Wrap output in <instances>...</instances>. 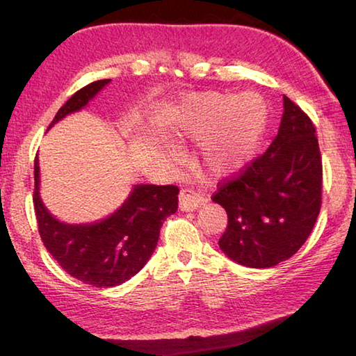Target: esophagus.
Masks as SVG:
<instances>
[{
    "label": "esophagus",
    "instance_id": "obj_1",
    "mask_svg": "<svg viewBox=\"0 0 356 356\" xmlns=\"http://www.w3.org/2000/svg\"><path fill=\"white\" fill-rule=\"evenodd\" d=\"M204 204V197L191 190H182L179 195V209L184 212H193Z\"/></svg>",
    "mask_w": 356,
    "mask_h": 356
}]
</instances>
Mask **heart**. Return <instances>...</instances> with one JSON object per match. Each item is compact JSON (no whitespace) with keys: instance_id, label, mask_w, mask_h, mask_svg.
I'll list each match as a JSON object with an SVG mask.
<instances>
[{"instance_id":"heart-1","label":"heart","mask_w":356,"mask_h":356,"mask_svg":"<svg viewBox=\"0 0 356 356\" xmlns=\"http://www.w3.org/2000/svg\"><path fill=\"white\" fill-rule=\"evenodd\" d=\"M179 136L200 141V160L210 176H232L250 163L267 127V106L252 92H207L184 106Z\"/></svg>"}]
</instances>
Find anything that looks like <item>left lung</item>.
Masks as SVG:
<instances>
[{
	"label": "left lung",
	"instance_id": "obj_1",
	"mask_svg": "<svg viewBox=\"0 0 356 356\" xmlns=\"http://www.w3.org/2000/svg\"><path fill=\"white\" fill-rule=\"evenodd\" d=\"M278 135L213 202L226 210L220 248L234 262L268 268L287 261L309 237L322 204V159L311 119L282 97Z\"/></svg>",
	"mask_w": 356,
	"mask_h": 356
}]
</instances>
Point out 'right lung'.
<instances>
[{
  "instance_id": "add662e5",
  "label": "right lung",
  "mask_w": 356,
  "mask_h": 356,
  "mask_svg": "<svg viewBox=\"0 0 356 356\" xmlns=\"http://www.w3.org/2000/svg\"><path fill=\"white\" fill-rule=\"evenodd\" d=\"M110 81H94L76 91L59 108L50 127L80 111ZM39 186L40 168L35 156L33 201L42 242L70 276L95 287L119 286L140 272L152 256L161 225L176 213L179 202L177 186L138 184L122 206L106 218L69 225L48 212Z\"/></svg>"
}]
</instances>
